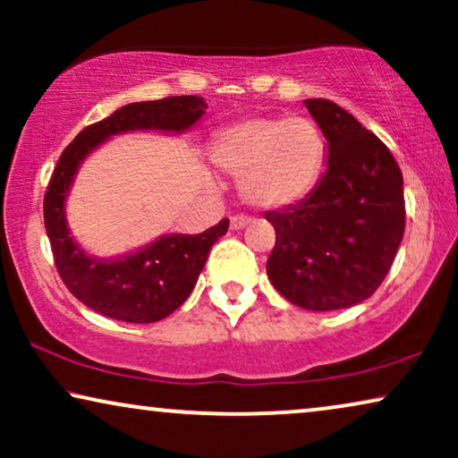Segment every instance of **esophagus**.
<instances>
[{"instance_id": "34e87169", "label": "esophagus", "mask_w": 458, "mask_h": 458, "mask_svg": "<svg viewBox=\"0 0 458 458\" xmlns=\"http://www.w3.org/2000/svg\"><path fill=\"white\" fill-rule=\"evenodd\" d=\"M250 223V218L246 216V215H235V216H231V229L233 231H237V229H243L246 227V225Z\"/></svg>"}]
</instances>
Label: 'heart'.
Masks as SVG:
<instances>
[{"label": "heart", "instance_id": "1", "mask_svg": "<svg viewBox=\"0 0 458 458\" xmlns=\"http://www.w3.org/2000/svg\"><path fill=\"white\" fill-rule=\"evenodd\" d=\"M208 154L218 171L240 177L243 202L277 210L315 190L327 146L312 118L252 116L218 131Z\"/></svg>", "mask_w": 458, "mask_h": 458}]
</instances>
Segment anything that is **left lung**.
Listing matches in <instances>:
<instances>
[{"label":"left lung","mask_w":458,"mask_h":458,"mask_svg":"<svg viewBox=\"0 0 458 458\" xmlns=\"http://www.w3.org/2000/svg\"><path fill=\"white\" fill-rule=\"evenodd\" d=\"M304 104L327 140V171L298 204L265 212L275 227L267 275L300 309H348L377 290L403 242V173L350 112L323 98Z\"/></svg>","instance_id":"8db88e82"}]
</instances>
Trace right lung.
Returning <instances> with one entry per match:
<instances>
[{
  "label": "right lung",
  "mask_w": 458,
  "mask_h": 458,
  "mask_svg": "<svg viewBox=\"0 0 458 458\" xmlns=\"http://www.w3.org/2000/svg\"><path fill=\"white\" fill-rule=\"evenodd\" d=\"M206 102L198 96H173L135 102L104 121L89 124L62 152L43 198V218L62 281L85 306L127 323H154L171 315L190 296L208 252L229 229V218L198 235H162L149 246L118 259H96L72 242L64 202L87 154L116 133L158 129L181 133L202 118Z\"/></svg>",
  "instance_id": "add662e5"
}]
</instances>
